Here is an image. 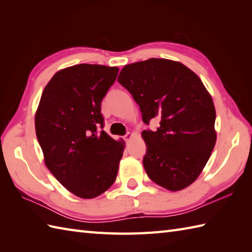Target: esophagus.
I'll use <instances>...</instances> for the list:
<instances>
[{
    "label": "esophagus",
    "mask_w": 252,
    "mask_h": 252,
    "mask_svg": "<svg viewBox=\"0 0 252 252\" xmlns=\"http://www.w3.org/2000/svg\"><path fill=\"white\" fill-rule=\"evenodd\" d=\"M133 136H134V134H133V133H131V132L126 133V134L125 135V140L126 141H130V140H132Z\"/></svg>",
    "instance_id": "1"
}]
</instances>
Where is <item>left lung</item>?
Wrapping results in <instances>:
<instances>
[{"instance_id": "1", "label": "left lung", "mask_w": 252, "mask_h": 252, "mask_svg": "<svg viewBox=\"0 0 252 252\" xmlns=\"http://www.w3.org/2000/svg\"><path fill=\"white\" fill-rule=\"evenodd\" d=\"M118 82L140 106L143 121L159 118L156 131H143L148 178L178 191L194 183L217 142L216 108L200 78L180 62L149 58L126 65Z\"/></svg>"}]
</instances>
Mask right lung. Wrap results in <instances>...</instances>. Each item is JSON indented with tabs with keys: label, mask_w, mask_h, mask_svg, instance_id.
<instances>
[{
	"label": "right lung",
	"mask_w": 252,
	"mask_h": 252,
	"mask_svg": "<svg viewBox=\"0 0 252 252\" xmlns=\"http://www.w3.org/2000/svg\"><path fill=\"white\" fill-rule=\"evenodd\" d=\"M119 68L80 63L57 71L35 111V133L45 165L56 180L83 199L115 183L126 143L103 127L100 103Z\"/></svg>",
	"instance_id": "add662e5"
}]
</instances>
